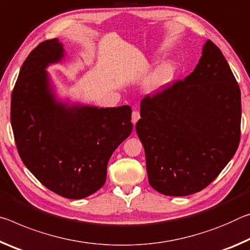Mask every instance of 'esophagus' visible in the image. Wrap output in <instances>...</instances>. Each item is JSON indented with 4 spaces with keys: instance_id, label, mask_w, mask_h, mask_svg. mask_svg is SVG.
Instances as JSON below:
<instances>
[{
    "instance_id": "obj_1",
    "label": "esophagus",
    "mask_w": 250,
    "mask_h": 250,
    "mask_svg": "<svg viewBox=\"0 0 250 250\" xmlns=\"http://www.w3.org/2000/svg\"><path fill=\"white\" fill-rule=\"evenodd\" d=\"M140 118H141L140 112H138V110H133V113H132V122H133L134 125L136 124L137 121L140 120Z\"/></svg>"
}]
</instances>
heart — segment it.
I'll return each mask as SVG.
<instances>
[{
	"label": "heart",
	"mask_w": 250,
	"mask_h": 250,
	"mask_svg": "<svg viewBox=\"0 0 250 250\" xmlns=\"http://www.w3.org/2000/svg\"><path fill=\"white\" fill-rule=\"evenodd\" d=\"M175 73V66L171 63H166L159 66L149 75L146 81V88L150 92L159 91L166 86L173 79Z\"/></svg>",
	"instance_id": "1"
}]
</instances>
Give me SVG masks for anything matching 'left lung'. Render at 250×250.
Here are the masks:
<instances>
[{
	"instance_id": "obj_1",
	"label": "left lung",
	"mask_w": 250,
	"mask_h": 250,
	"mask_svg": "<svg viewBox=\"0 0 250 250\" xmlns=\"http://www.w3.org/2000/svg\"><path fill=\"white\" fill-rule=\"evenodd\" d=\"M240 121L238 83L208 40L193 73L141 102L136 132L150 186L166 196L207 187L238 148Z\"/></svg>"
}]
</instances>
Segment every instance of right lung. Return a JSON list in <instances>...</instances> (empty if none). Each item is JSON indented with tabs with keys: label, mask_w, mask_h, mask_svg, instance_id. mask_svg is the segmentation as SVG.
<instances>
[{
	"label": "right lung",
	"mask_w": 250,
	"mask_h": 250,
	"mask_svg": "<svg viewBox=\"0 0 250 250\" xmlns=\"http://www.w3.org/2000/svg\"><path fill=\"white\" fill-rule=\"evenodd\" d=\"M63 56L57 39L28 54L12 92L11 124L28 170L53 193L81 199L105 184L110 156L133 130L132 108L67 107L56 102L45 67Z\"/></svg>",
	"instance_id": "obj_1"
}]
</instances>
